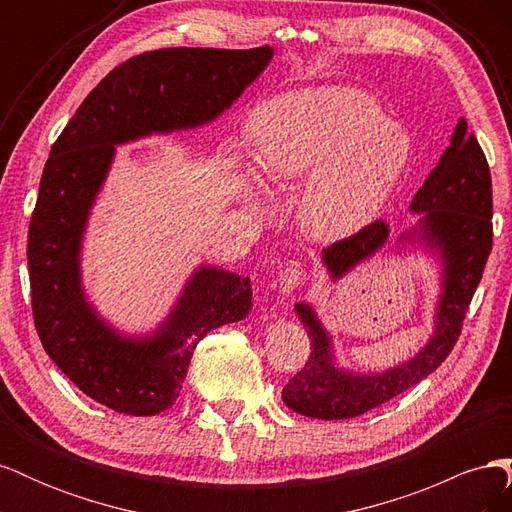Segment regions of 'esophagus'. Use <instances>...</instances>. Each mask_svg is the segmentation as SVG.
Here are the masks:
<instances>
[{"label": "esophagus", "instance_id": "obj_1", "mask_svg": "<svg viewBox=\"0 0 512 512\" xmlns=\"http://www.w3.org/2000/svg\"><path fill=\"white\" fill-rule=\"evenodd\" d=\"M303 282H305V271L297 265V262H286V265L275 277V288L282 294H290L292 290H297Z\"/></svg>", "mask_w": 512, "mask_h": 512}]
</instances>
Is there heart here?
Returning a JSON list of instances; mask_svg holds the SVG:
<instances>
[{"label":"heart","mask_w":512,"mask_h":512,"mask_svg":"<svg viewBox=\"0 0 512 512\" xmlns=\"http://www.w3.org/2000/svg\"><path fill=\"white\" fill-rule=\"evenodd\" d=\"M250 136L267 183L286 188L310 177L301 224L322 241L352 237L374 222L412 158L404 123L386 119L374 98L346 85L299 89L260 104Z\"/></svg>","instance_id":"heart-1"}]
</instances>
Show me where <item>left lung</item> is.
<instances>
[{"instance_id": "obj_1", "label": "left lung", "mask_w": 512, "mask_h": 512, "mask_svg": "<svg viewBox=\"0 0 512 512\" xmlns=\"http://www.w3.org/2000/svg\"><path fill=\"white\" fill-rule=\"evenodd\" d=\"M491 175L483 149L459 119L436 168L408 207L418 213L414 226L401 232L393 254L423 252L436 262L440 290L433 303V331L427 344L408 361L384 371H354L337 363L333 335L318 318L312 303H297V316L307 327L312 354L305 367L288 380L284 404L303 416L342 421L378 408L436 371L451 354L461 333L463 316L483 277L491 252ZM389 226L374 222L356 235L322 250V267L333 282L380 252Z\"/></svg>"}]
</instances>
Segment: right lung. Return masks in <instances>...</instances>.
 Listing matches in <instances>:
<instances>
[{
    "mask_svg": "<svg viewBox=\"0 0 512 512\" xmlns=\"http://www.w3.org/2000/svg\"><path fill=\"white\" fill-rule=\"evenodd\" d=\"M271 59V46L132 57L104 76L51 147L27 239L34 322L51 361L106 408L153 416L173 406L196 344L252 307L250 277L205 262L153 331L123 333L98 312L83 284V241L117 147L209 126Z\"/></svg>",
    "mask_w": 512,
    "mask_h": 512,
    "instance_id": "add662e5",
    "label": "right lung"
}]
</instances>
